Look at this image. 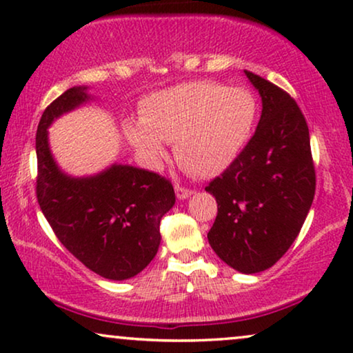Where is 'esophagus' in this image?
<instances>
[{
	"label": "esophagus",
	"mask_w": 353,
	"mask_h": 353,
	"mask_svg": "<svg viewBox=\"0 0 353 353\" xmlns=\"http://www.w3.org/2000/svg\"><path fill=\"white\" fill-rule=\"evenodd\" d=\"M175 194L180 201H185L192 194V190H188V188H185V186L175 185Z\"/></svg>",
	"instance_id": "obj_1"
}]
</instances>
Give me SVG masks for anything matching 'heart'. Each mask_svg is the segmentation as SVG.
Returning <instances> with one entry per match:
<instances>
[{"mask_svg":"<svg viewBox=\"0 0 353 353\" xmlns=\"http://www.w3.org/2000/svg\"><path fill=\"white\" fill-rule=\"evenodd\" d=\"M257 103L248 90L214 81H188L157 91L143 103L141 120L127 123V137L152 165L167 157L163 143H175V159L197 176L219 175L248 144Z\"/></svg>","mask_w":353,"mask_h":353,"instance_id":"1","label":"heart"}]
</instances>
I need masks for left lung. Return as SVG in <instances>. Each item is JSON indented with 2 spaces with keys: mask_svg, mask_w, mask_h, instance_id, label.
<instances>
[{
  "mask_svg": "<svg viewBox=\"0 0 353 353\" xmlns=\"http://www.w3.org/2000/svg\"><path fill=\"white\" fill-rule=\"evenodd\" d=\"M262 98L257 130L238 159L205 188L219 214L207 234L231 268L252 274L273 267L297 238L315 196L310 134L296 101L244 70Z\"/></svg>",
  "mask_w": 353,
  "mask_h": 353,
  "instance_id": "8db88e82",
  "label": "left lung"
}]
</instances>
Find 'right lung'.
<instances>
[{
	"label": "right lung",
	"mask_w": 353,
	"mask_h": 353,
	"mask_svg": "<svg viewBox=\"0 0 353 353\" xmlns=\"http://www.w3.org/2000/svg\"><path fill=\"white\" fill-rule=\"evenodd\" d=\"M74 86L52 101L37 130V199L57 239L86 268L122 281L137 276L156 257L162 216L175 204L172 183L132 165H112L91 176H70L57 165L48 128L91 99Z\"/></svg>",
	"instance_id": "add662e5"
}]
</instances>
